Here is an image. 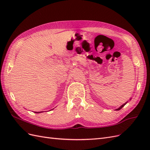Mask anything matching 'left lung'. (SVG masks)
<instances>
[{"label":"left lung","instance_id":"8db88e82","mask_svg":"<svg viewBox=\"0 0 150 150\" xmlns=\"http://www.w3.org/2000/svg\"><path fill=\"white\" fill-rule=\"evenodd\" d=\"M126 103H127V102H126ZM126 103H125V104H122V105H121V106H120V107L119 108H117V109H116V111H118V110H121V108H122V107H123V106H124L125 105V104H126Z\"/></svg>","mask_w":150,"mask_h":150}]
</instances>
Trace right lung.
I'll return each mask as SVG.
<instances>
[{"label": "right lung", "instance_id": "right-lung-1", "mask_svg": "<svg viewBox=\"0 0 150 150\" xmlns=\"http://www.w3.org/2000/svg\"><path fill=\"white\" fill-rule=\"evenodd\" d=\"M43 112V111H41V112H35V113H40V112Z\"/></svg>", "mask_w": 150, "mask_h": 150}]
</instances>
